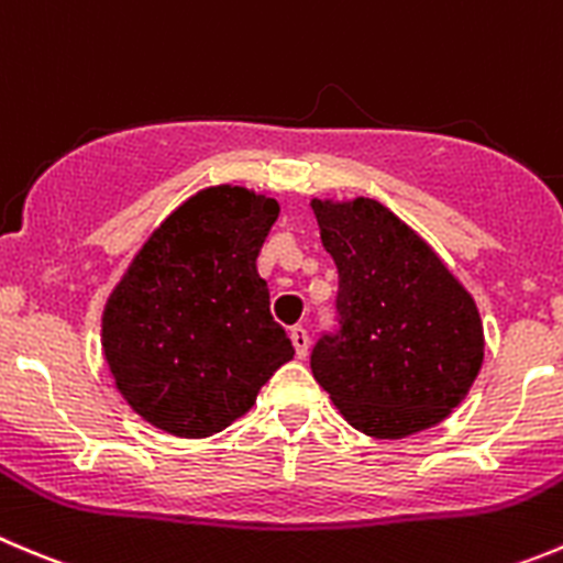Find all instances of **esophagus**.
<instances>
[{
  "label": "esophagus",
  "mask_w": 563,
  "mask_h": 563,
  "mask_svg": "<svg viewBox=\"0 0 563 563\" xmlns=\"http://www.w3.org/2000/svg\"><path fill=\"white\" fill-rule=\"evenodd\" d=\"M291 343H294V352H297L299 360L308 357V349H310V338L305 327H294L291 330Z\"/></svg>",
  "instance_id": "34e87169"
}]
</instances>
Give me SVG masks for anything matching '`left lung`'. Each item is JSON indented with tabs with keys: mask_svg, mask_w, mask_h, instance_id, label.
Listing matches in <instances>:
<instances>
[{
	"mask_svg": "<svg viewBox=\"0 0 563 563\" xmlns=\"http://www.w3.org/2000/svg\"><path fill=\"white\" fill-rule=\"evenodd\" d=\"M338 266V324L310 354L316 382L368 438L438 427L484 363L467 288L407 222L371 198L310 200Z\"/></svg>",
	"mask_w": 563,
	"mask_h": 563,
	"instance_id": "8db88e82",
	"label": "left lung"
}]
</instances>
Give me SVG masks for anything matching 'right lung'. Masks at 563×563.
I'll return each mask as SVG.
<instances>
[{
	"mask_svg": "<svg viewBox=\"0 0 563 563\" xmlns=\"http://www.w3.org/2000/svg\"><path fill=\"white\" fill-rule=\"evenodd\" d=\"M277 214L280 203L253 189H200L151 233L109 294L103 357L151 427L211 438L294 357L255 266Z\"/></svg>",
	"mask_w": 563,
	"mask_h": 563,
	"instance_id": "add662e5",
	"label": "right lung"
}]
</instances>
